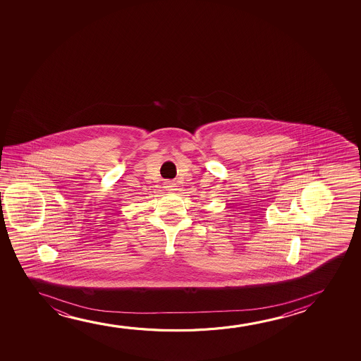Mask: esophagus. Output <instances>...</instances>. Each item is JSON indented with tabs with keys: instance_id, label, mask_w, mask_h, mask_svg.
<instances>
[{
	"instance_id": "esophagus-1",
	"label": "esophagus",
	"mask_w": 361,
	"mask_h": 361,
	"mask_svg": "<svg viewBox=\"0 0 361 361\" xmlns=\"http://www.w3.org/2000/svg\"><path fill=\"white\" fill-rule=\"evenodd\" d=\"M164 188H165L166 191H175L176 190V183H173V181H166Z\"/></svg>"
}]
</instances>
